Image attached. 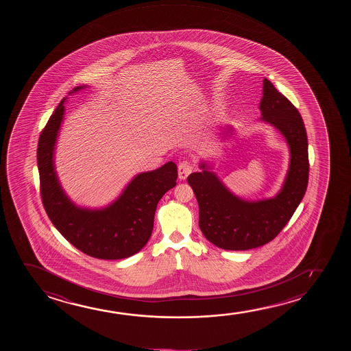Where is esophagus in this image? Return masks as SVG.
Here are the masks:
<instances>
[{"label":"esophagus","mask_w":351,"mask_h":351,"mask_svg":"<svg viewBox=\"0 0 351 351\" xmlns=\"http://www.w3.org/2000/svg\"><path fill=\"white\" fill-rule=\"evenodd\" d=\"M194 168H195V164L193 163L192 160L184 159L183 162L178 164V178L180 180H186L188 175L194 170Z\"/></svg>","instance_id":"esophagus-1"}]
</instances>
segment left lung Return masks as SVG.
<instances>
[{
  "mask_svg": "<svg viewBox=\"0 0 351 351\" xmlns=\"http://www.w3.org/2000/svg\"><path fill=\"white\" fill-rule=\"evenodd\" d=\"M259 109L261 121L278 130L290 149L288 173L276 197L256 202L236 197L205 163L200 164L202 171L187 178L199 205L202 234L221 250H247L269 243L290 221L307 189L308 140L300 112L267 79Z\"/></svg>",
  "mask_w": 351,
  "mask_h": 351,
  "instance_id": "obj_1",
  "label": "left lung"
}]
</instances>
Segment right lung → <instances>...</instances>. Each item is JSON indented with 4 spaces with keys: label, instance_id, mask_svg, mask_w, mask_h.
I'll return each instance as SVG.
<instances>
[{
    "label": "right lung",
    "instance_id": "1",
    "mask_svg": "<svg viewBox=\"0 0 351 351\" xmlns=\"http://www.w3.org/2000/svg\"><path fill=\"white\" fill-rule=\"evenodd\" d=\"M86 86H77L71 95ZM63 98L38 140L40 195L44 208L61 235L82 253L97 259H125L144 247L154 229L157 204L176 186L178 167H163L136 175L120 197L101 210L79 207L66 195L55 170L53 152L64 115Z\"/></svg>",
    "mask_w": 351,
    "mask_h": 351
}]
</instances>
